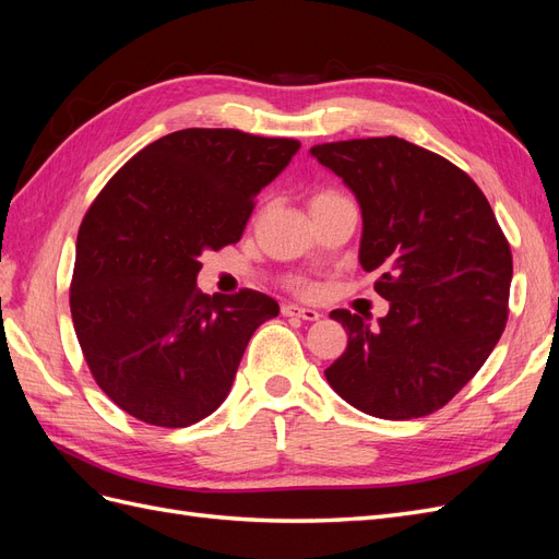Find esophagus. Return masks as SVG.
Here are the masks:
<instances>
[{
  "instance_id": "esophagus-1",
  "label": "esophagus",
  "mask_w": 559,
  "mask_h": 559,
  "mask_svg": "<svg viewBox=\"0 0 559 559\" xmlns=\"http://www.w3.org/2000/svg\"><path fill=\"white\" fill-rule=\"evenodd\" d=\"M282 314L284 317H298V319H306V321H317L321 317L317 310L300 308V306H294V302H286V306H282Z\"/></svg>"
}]
</instances>
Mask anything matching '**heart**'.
I'll return each instance as SVG.
<instances>
[{
	"label": "heart",
	"instance_id": "heart-1",
	"mask_svg": "<svg viewBox=\"0 0 559 559\" xmlns=\"http://www.w3.org/2000/svg\"><path fill=\"white\" fill-rule=\"evenodd\" d=\"M333 195H337V193H319V195H314L312 200H319V198H333ZM300 292H302V294H312L314 289H312L310 284H302V286H300Z\"/></svg>",
	"mask_w": 559,
	"mask_h": 559
}]
</instances>
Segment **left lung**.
<instances>
[{"label": "left lung", "mask_w": 559, "mask_h": 559, "mask_svg": "<svg viewBox=\"0 0 559 559\" xmlns=\"http://www.w3.org/2000/svg\"><path fill=\"white\" fill-rule=\"evenodd\" d=\"M310 154L357 195L359 261L389 300L373 329L349 310L331 312L347 347L326 368L329 384L380 419L441 411L509 321L513 257L492 207L460 167L394 134L317 144Z\"/></svg>", "instance_id": "obj_1"}]
</instances>
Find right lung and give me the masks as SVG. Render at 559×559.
I'll list each match as a JSON object with an SVG mask.
<instances>
[{"mask_svg":"<svg viewBox=\"0 0 559 559\" xmlns=\"http://www.w3.org/2000/svg\"><path fill=\"white\" fill-rule=\"evenodd\" d=\"M298 140L186 128L151 142L83 216L70 284L79 345L99 389L128 415L191 427L230 392L245 347L277 302L195 286L205 249L242 238L257 195Z\"/></svg>","mask_w":559,"mask_h":559,"instance_id":"add662e5","label":"right lung"}]
</instances>
